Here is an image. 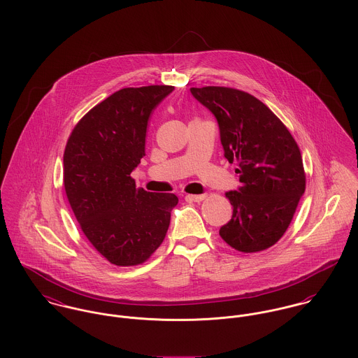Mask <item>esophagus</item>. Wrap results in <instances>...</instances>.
Listing matches in <instances>:
<instances>
[{"label":"esophagus","mask_w":358,"mask_h":358,"mask_svg":"<svg viewBox=\"0 0 358 358\" xmlns=\"http://www.w3.org/2000/svg\"><path fill=\"white\" fill-rule=\"evenodd\" d=\"M204 198H206V195H187V196H185L187 200H191V201H196V203L201 201V200H204Z\"/></svg>","instance_id":"esophagus-1"}]
</instances>
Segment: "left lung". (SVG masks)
Returning <instances> with one entry per match:
<instances>
[{"label": "left lung", "instance_id": "left-lung-1", "mask_svg": "<svg viewBox=\"0 0 358 358\" xmlns=\"http://www.w3.org/2000/svg\"><path fill=\"white\" fill-rule=\"evenodd\" d=\"M220 127L225 158L236 162L241 187L227 192L234 214L220 236L241 252L276 244L287 231L306 177L298 144L257 97L232 87H191Z\"/></svg>", "mask_w": 358, "mask_h": 358}]
</instances>
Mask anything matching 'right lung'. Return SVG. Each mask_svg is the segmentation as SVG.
Masks as SVG:
<instances>
[{"label":"right lung","mask_w":358,"mask_h":358,"mask_svg":"<svg viewBox=\"0 0 358 358\" xmlns=\"http://www.w3.org/2000/svg\"><path fill=\"white\" fill-rule=\"evenodd\" d=\"M174 86L124 87L93 107L69 137L64 188L80 229L117 266L145 262L159 247L177 206L174 194L136 188L130 173L145 157L151 113Z\"/></svg>","instance_id":"right-lung-1"}]
</instances>
